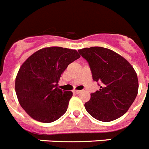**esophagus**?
Here are the masks:
<instances>
[{
	"label": "esophagus",
	"mask_w": 149,
	"mask_h": 149,
	"mask_svg": "<svg viewBox=\"0 0 149 149\" xmlns=\"http://www.w3.org/2000/svg\"><path fill=\"white\" fill-rule=\"evenodd\" d=\"M73 93L76 94H79V93H81V90H73Z\"/></svg>",
	"instance_id": "34e87169"
}]
</instances>
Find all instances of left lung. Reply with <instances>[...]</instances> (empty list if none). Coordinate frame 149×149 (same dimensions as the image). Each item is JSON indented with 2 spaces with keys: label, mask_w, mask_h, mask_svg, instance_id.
I'll return each instance as SVG.
<instances>
[{
  "label": "left lung",
  "mask_w": 149,
  "mask_h": 149,
  "mask_svg": "<svg viewBox=\"0 0 149 149\" xmlns=\"http://www.w3.org/2000/svg\"><path fill=\"white\" fill-rule=\"evenodd\" d=\"M90 66L99 90L91 93L86 110L100 121L109 122L124 115L138 91L137 76L130 63L117 53L102 47L79 50Z\"/></svg>",
  "instance_id": "8db88e82"
}]
</instances>
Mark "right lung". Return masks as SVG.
I'll list each match as a JSON object with an SVG mask.
<instances>
[{
	"mask_svg": "<svg viewBox=\"0 0 149 149\" xmlns=\"http://www.w3.org/2000/svg\"><path fill=\"white\" fill-rule=\"evenodd\" d=\"M80 57L76 50L61 47L40 49L22 65L15 80L20 106L34 120L51 123L68 109L73 93L57 87L68 65Z\"/></svg>",
	"mask_w": 149,
	"mask_h": 149,
	"instance_id": "right-lung-1",
	"label": "right lung"
}]
</instances>
